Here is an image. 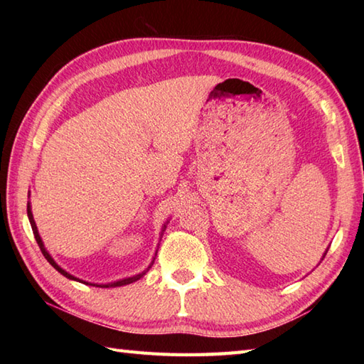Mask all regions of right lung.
I'll return each mask as SVG.
<instances>
[{
	"mask_svg": "<svg viewBox=\"0 0 364 364\" xmlns=\"http://www.w3.org/2000/svg\"><path fill=\"white\" fill-rule=\"evenodd\" d=\"M28 218H29V223H31V228H33V233H34V237H36V241H37V244H38V247H41V250H42V253H43V257L46 258V261L50 262V264L58 270V272H60L63 274L64 277H67V278H70V280H76V282H81V280H78V278H75L73 275H70L68 272H65L64 269H60L56 262H54V259L50 257V253L45 250V247H43V242H42V239H41V236H38V231H37V227H36V222H34V218H33V213H31V206H29V203H28ZM146 272V270H145ZM145 272H142V274H139V275H134V277H129V278H125V280H119V282H114V283H109V284H94V286H97V288H109V286H123V284H129V283H133V282H136V280H139V278L141 277H144L145 275ZM86 284H89V283H86Z\"/></svg>",
	"mask_w": 364,
	"mask_h": 364,
	"instance_id": "obj_1",
	"label": "right lung"
}]
</instances>
